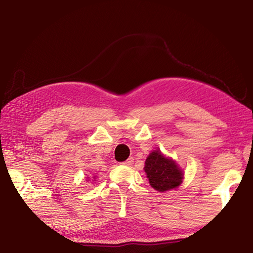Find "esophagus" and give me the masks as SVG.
Returning <instances> with one entry per match:
<instances>
[{"instance_id":"34e87169","label":"esophagus","mask_w":253,"mask_h":253,"mask_svg":"<svg viewBox=\"0 0 253 253\" xmlns=\"http://www.w3.org/2000/svg\"><path fill=\"white\" fill-rule=\"evenodd\" d=\"M132 163H133V158H129L128 160H126L125 162H123L122 164L127 165V166H130V165H132Z\"/></svg>"}]
</instances>
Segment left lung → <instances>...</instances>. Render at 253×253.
I'll return each mask as SVG.
<instances>
[{"label": "left lung", "instance_id": "left-lung-1", "mask_svg": "<svg viewBox=\"0 0 253 253\" xmlns=\"http://www.w3.org/2000/svg\"><path fill=\"white\" fill-rule=\"evenodd\" d=\"M144 171L150 185L158 191H168L178 187L184 179V171L174 160L165 158L160 150L149 154L144 164Z\"/></svg>", "mask_w": 253, "mask_h": 253}]
</instances>
